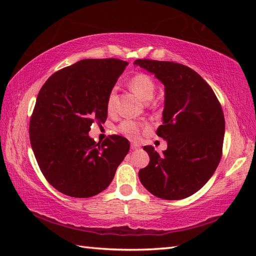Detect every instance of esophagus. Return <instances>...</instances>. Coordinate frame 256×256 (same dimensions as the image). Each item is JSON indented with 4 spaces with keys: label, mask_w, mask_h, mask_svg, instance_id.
Wrapping results in <instances>:
<instances>
[{
    "label": "esophagus",
    "mask_w": 256,
    "mask_h": 256,
    "mask_svg": "<svg viewBox=\"0 0 256 256\" xmlns=\"http://www.w3.org/2000/svg\"><path fill=\"white\" fill-rule=\"evenodd\" d=\"M140 148V145L138 143H132L131 144V150H138Z\"/></svg>",
    "instance_id": "1"
}]
</instances>
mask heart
Returning <instances> with one entry per match:
<instances>
[{
    "label": "heart",
    "mask_w": 256,
    "mask_h": 256,
    "mask_svg": "<svg viewBox=\"0 0 256 256\" xmlns=\"http://www.w3.org/2000/svg\"><path fill=\"white\" fill-rule=\"evenodd\" d=\"M128 86L135 94H136L140 100L144 102H148L154 98L156 84L154 79L148 74H136L130 79ZM116 88H112L108 92L106 99V108L108 112L114 110V104H116ZM140 130H142V124L138 122L125 120L118 126V131L122 133L125 136L132 140H136L140 136Z\"/></svg>",
    "instance_id": "obj_1"
}]
</instances>
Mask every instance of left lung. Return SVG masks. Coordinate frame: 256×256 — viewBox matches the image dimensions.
<instances>
[{
    "mask_svg": "<svg viewBox=\"0 0 256 256\" xmlns=\"http://www.w3.org/2000/svg\"><path fill=\"white\" fill-rule=\"evenodd\" d=\"M165 86L162 124L156 134L167 142L158 154L144 146L150 162L138 172L150 194L162 199L187 198L214 175L222 156L224 116L220 102L201 76L182 64L138 59Z\"/></svg>",
    "mask_w": 256,
    "mask_h": 256,
    "instance_id": "1",
    "label": "left lung"
}]
</instances>
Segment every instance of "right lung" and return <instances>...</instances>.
Returning a JSON list of instances; mask_svg holds the SVG:
<instances>
[{"instance_id":"obj_1","label":"right lung","mask_w":256,"mask_h":256,"mask_svg":"<svg viewBox=\"0 0 256 256\" xmlns=\"http://www.w3.org/2000/svg\"><path fill=\"white\" fill-rule=\"evenodd\" d=\"M128 62L116 58L84 59L58 70L37 96L30 140L42 175L54 188L74 198L106 189L130 150L126 138L89 136L94 121L108 116L106 99Z\"/></svg>"}]
</instances>
